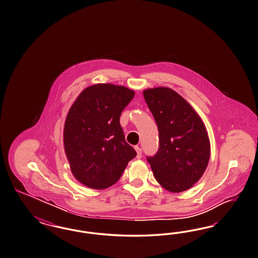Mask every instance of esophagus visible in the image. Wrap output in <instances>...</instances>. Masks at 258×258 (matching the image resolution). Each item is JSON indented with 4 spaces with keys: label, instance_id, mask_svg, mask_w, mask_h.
I'll return each mask as SVG.
<instances>
[{
    "label": "esophagus",
    "instance_id": "obj_1",
    "mask_svg": "<svg viewBox=\"0 0 258 258\" xmlns=\"http://www.w3.org/2000/svg\"><path fill=\"white\" fill-rule=\"evenodd\" d=\"M135 150L137 151V159L142 158V149L139 147H135Z\"/></svg>",
    "mask_w": 258,
    "mask_h": 258
}]
</instances>
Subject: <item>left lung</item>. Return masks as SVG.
Here are the masks:
<instances>
[{
	"label": "left lung",
	"instance_id": "8db88e82",
	"mask_svg": "<svg viewBox=\"0 0 258 258\" xmlns=\"http://www.w3.org/2000/svg\"><path fill=\"white\" fill-rule=\"evenodd\" d=\"M143 94L159 131L158 151L147 157L154 177L173 193L187 190L202 178L210 158L203 121L172 89H148Z\"/></svg>",
	"mask_w": 258,
	"mask_h": 258
}]
</instances>
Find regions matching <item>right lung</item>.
<instances>
[{
	"label": "right lung",
	"mask_w": 258,
	"mask_h": 258,
	"mask_svg": "<svg viewBox=\"0 0 258 258\" xmlns=\"http://www.w3.org/2000/svg\"><path fill=\"white\" fill-rule=\"evenodd\" d=\"M133 96L125 87L97 84L85 89L71 107L64 148L72 173L88 187L112 185L137 155L120 125L121 113Z\"/></svg>",
	"instance_id": "1"
}]
</instances>
